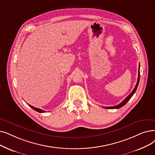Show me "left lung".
<instances>
[{"label":"left lung","instance_id":"1","mask_svg":"<svg viewBox=\"0 0 155 155\" xmlns=\"http://www.w3.org/2000/svg\"><path fill=\"white\" fill-rule=\"evenodd\" d=\"M139 80H140V65H139V66L137 82V84H136V85L135 88L134 89L133 91L123 101H122V103H120L119 104H118V105H117V106H110V107H104V106H103V107H104V108H107V109H118V108H120V107H122V106H124L130 99V98H131V97H132V96L134 95V94L136 92V90H137V87H138V85H139Z\"/></svg>","mask_w":155,"mask_h":155}]
</instances>
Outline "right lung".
<instances>
[{
  "mask_svg": "<svg viewBox=\"0 0 155 155\" xmlns=\"http://www.w3.org/2000/svg\"><path fill=\"white\" fill-rule=\"evenodd\" d=\"M28 106H30L33 110H35V111H37V112H39V113H44V112H45V111H44V110H41V109L37 108V107H33V106H31V105H30V104H28Z\"/></svg>",
  "mask_w": 155,
  "mask_h": 155,
  "instance_id": "add662e5",
  "label": "right lung"
}]
</instances>
